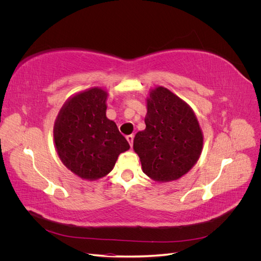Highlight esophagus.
Returning a JSON list of instances; mask_svg holds the SVG:
<instances>
[{
	"mask_svg": "<svg viewBox=\"0 0 261 261\" xmlns=\"http://www.w3.org/2000/svg\"><path fill=\"white\" fill-rule=\"evenodd\" d=\"M126 139H127L129 146L132 147L133 146V141H134V135H128L127 137H126Z\"/></svg>",
	"mask_w": 261,
	"mask_h": 261,
	"instance_id": "esophagus-1",
	"label": "esophagus"
}]
</instances>
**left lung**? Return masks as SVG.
Instances as JSON below:
<instances>
[{
  "label": "left lung",
  "instance_id": "left-lung-1",
  "mask_svg": "<svg viewBox=\"0 0 261 261\" xmlns=\"http://www.w3.org/2000/svg\"><path fill=\"white\" fill-rule=\"evenodd\" d=\"M147 99L146 129L134 138L144 173L156 181H170L191 170L201 153L203 137L189 106L164 87Z\"/></svg>",
  "mask_w": 261,
  "mask_h": 261
}]
</instances>
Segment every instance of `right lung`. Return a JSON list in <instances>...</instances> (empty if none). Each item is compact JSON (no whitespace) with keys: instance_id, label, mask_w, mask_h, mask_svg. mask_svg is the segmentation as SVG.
Here are the masks:
<instances>
[{"instance_id":"1","label":"right lung","mask_w":261,"mask_h":261,"mask_svg":"<svg viewBox=\"0 0 261 261\" xmlns=\"http://www.w3.org/2000/svg\"><path fill=\"white\" fill-rule=\"evenodd\" d=\"M107 91L91 88L63 106L54 124L55 147L65 167L84 179L112 171L117 156L129 149L116 124L106 115Z\"/></svg>"}]
</instances>
